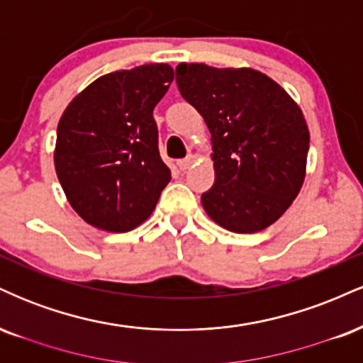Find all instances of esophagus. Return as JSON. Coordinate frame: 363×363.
<instances>
[{"instance_id":"1","label":"esophagus","mask_w":363,"mask_h":363,"mask_svg":"<svg viewBox=\"0 0 363 363\" xmlns=\"http://www.w3.org/2000/svg\"><path fill=\"white\" fill-rule=\"evenodd\" d=\"M193 162H194V157L189 155V157L182 158V160H179L177 165H179V169H181V170H186V169H189L191 165H193Z\"/></svg>"}]
</instances>
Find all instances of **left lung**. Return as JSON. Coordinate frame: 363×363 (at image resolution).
<instances>
[{
    "instance_id": "1",
    "label": "left lung",
    "mask_w": 363,
    "mask_h": 363,
    "mask_svg": "<svg viewBox=\"0 0 363 363\" xmlns=\"http://www.w3.org/2000/svg\"><path fill=\"white\" fill-rule=\"evenodd\" d=\"M176 82L211 133L215 184L201 194L208 216L237 234L269 227L306 179L309 128L301 107L251 68L181 62Z\"/></svg>"
}]
</instances>
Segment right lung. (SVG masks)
<instances>
[{"instance_id":"right-lung-1","label":"right lung","mask_w":363,"mask_h":363,"mask_svg":"<svg viewBox=\"0 0 363 363\" xmlns=\"http://www.w3.org/2000/svg\"><path fill=\"white\" fill-rule=\"evenodd\" d=\"M174 69L164 62L97 78L62 112L54 165L73 210L91 227L128 232L155 210L170 181L153 109Z\"/></svg>"}]
</instances>
